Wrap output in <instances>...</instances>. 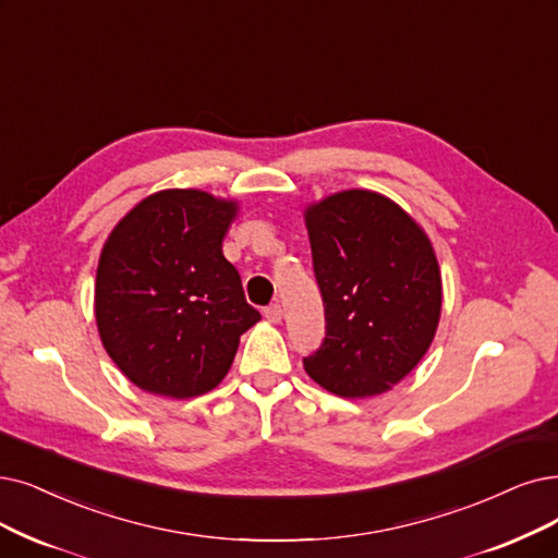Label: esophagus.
<instances>
[{"instance_id":"1","label":"esophagus","mask_w":558,"mask_h":558,"mask_svg":"<svg viewBox=\"0 0 558 558\" xmlns=\"http://www.w3.org/2000/svg\"><path fill=\"white\" fill-rule=\"evenodd\" d=\"M263 316H265L267 323H275V325L281 323V306L279 304H270V306L263 311Z\"/></svg>"}]
</instances>
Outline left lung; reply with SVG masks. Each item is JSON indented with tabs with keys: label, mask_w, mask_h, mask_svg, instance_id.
<instances>
[{
	"label": "left lung",
	"mask_w": 558,
	"mask_h": 558,
	"mask_svg": "<svg viewBox=\"0 0 558 558\" xmlns=\"http://www.w3.org/2000/svg\"><path fill=\"white\" fill-rule=\"evenodd\" d=\"M325 304V341L304 360L327 391H389L428 352L441 314V275L428 235L391 198L331 194L304 213Z\"/></svg>",
	"instance_id": "8db88e82"
}]
</instances>
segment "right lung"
<instances>
[{"instance_id": "right-lung-1", "label": "right lung", "mask_w": 558, "mask_h": 558, "mask_svg": "<svg viewBox=\"0 0 558 558\" xmlns=\"http://www.w3.org/2000/svg\"><path fill=\"white\" fill-rule=\"evenodd\" d=\"M238 202L202 190L146 196L109 233L96 272L100 341L130 383L192 398L229 373L260 320L221 254Z\"/></svg>"}]
</instances>
